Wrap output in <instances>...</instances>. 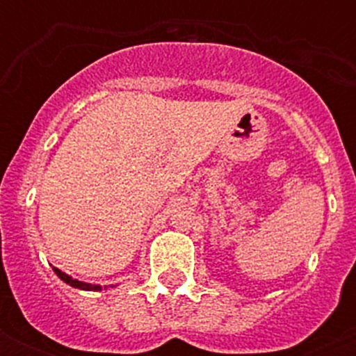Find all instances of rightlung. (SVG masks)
Returning <instances> with one entry per match:
<instances>
[{
  "label": "right lung",
  "instance_id": "add662e5",
  "mask_svg": "<svg viewBox=\"0 0 356 356\" xmlns=\"http://www.w3.org/2000/svg\"><path fill=\"white\" fill-rule=\"evenodd\" d=\"M53 271L57 273L58 279H63L66 284H70V286L74 288H79V290H88V292H97V290H102L103 286H99V284H90V282H83V281H77V279H74V277H70L68 273H64V271H60L58 268H53ZM107 288V286H105Z\"/></svg>",
  "mask_w": 356,
  "mask_h": 356
}]
</instances>
